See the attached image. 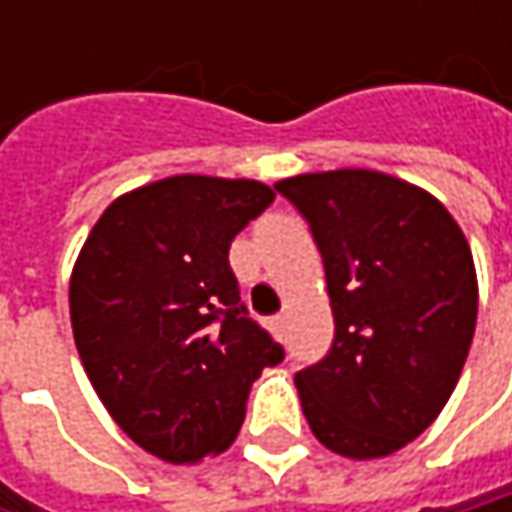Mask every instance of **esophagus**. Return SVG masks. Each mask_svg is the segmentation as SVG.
Returning <instances> with one entry per match:
<instances>
[{"mask_svg": "<svg viewBox=\"0 0 512 512\" xmlns=\"http://www.w3.org/2000/svg\"><path fill=\"white\" fill-rule=\"evenodd\" d=\"M269 332H272L275 338H281V332H284V317H272V320H269Z\"/></svg>", "mask_w": 512, "mask_h": 512, "instance_id": "1", "label": "esophagus"}]
</instances>
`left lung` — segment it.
Masks as SVG:
<instances>
[{
  "mask_svg": "<svg viewBox=\"0 0 512 512\" xmlns=\"http://www.w3.org/2000/svg\"><path fill=\"white\" fill-rule=\"evenodd\" d=\"M323 255L329 356L296 373L311 433L347 460L418 439L457 388L477 323V272L454 216L427 189L370 168L278 180Z\"/></svg>",
  "mask_w": 512,
  "mask_h": 512,
  "instance_id": "8db88e82",
  "label": "left lung"
}]
</instances>
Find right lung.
Here are the masks:
<instances>
[{"label":"right lung","mask_w":512,"mask_h":512,"mask_svg":"<svg viewBox=\"0 0 512 512\" xmlns=\"http://www.w3.org/2000/svg\"><path fill=\"white\" fill-rule=\"evenodd\" d=\"M275 192L174 174L118 195L70 275L82 367L112 421L171 465L237 439L252 382L284 350L240 305L228 249Z\"/></svg>","instance_id":"obj_1"}]
</instances>
